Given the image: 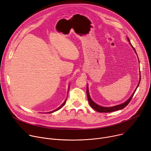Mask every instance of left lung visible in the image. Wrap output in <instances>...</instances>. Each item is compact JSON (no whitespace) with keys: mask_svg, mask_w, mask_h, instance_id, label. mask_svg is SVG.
<instances>
[{"mask_svg":"<svg viewBox=\"0 0 151 151\" xmlns=\"http://www.w3.org/2000/svg\"><path fill=\"white\" fill-rule=\"evenodd\" d=\"M127 40H128V41L129 42V44L131 45L132 48L134 50L135 53L137 54L135 48L133 47V46L131 45V42H130V40H129V39L128 37H127ZM140 80H141V76H140ZM140 82H139L138 85V86H137L136 89H135V91L134 92V93L132 94V95L130 97V98H129L128 100H126L124 103H122V104H120V105H117V106H112V107H103V106H101L97 105V104H96L94 101H92V100L91 99V97H90L89 94L88 86H87V88H86V94H87V97H88V100L89 105H90V106H91L92 108H93L94 110H96V111H97V112H114V111H118V110L122 109H123L124 108H125V107L129 103L130 101L131 100V99H132V97H133V96H134V94H135V92L136 91L137 88H138L139 84H140Z\"/></svg>","mask_w":151,"mask_h":151,"instance_id":"8db88e82","label":"left lung"}]
</instances>
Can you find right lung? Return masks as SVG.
I'll return each mask as SVG.
<instances>
[{"mask_svg": "<svg viewBox=\"0 0 151 151\" xmlns=\"http://www.w3.org/2000/svg\"><path fill=\"white\" fill-rule=\"evenodd\" d=\"M66 99L65 100V101L63 102V103L62 104V105L60 106V107H59V108H58L57 109H56L55 110H54V111H51V112H49L48 113H52V112H55V111H58V110H59V109H60L63 105H65V103H66Z\"/></svg>", "mask_w": 151, "mask_h": 151, "instance_id": "obj_1", "label": "right lung"}]
</instances>
